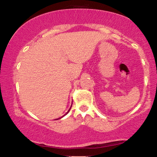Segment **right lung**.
<instances>
[{
	"mask_svg": "<svg viewBox=\"0 0 157 157\" xmlns=\"http://www.w3.org/2000/svg\"><path fill=\"white\" fill-rule=\"evenodd\" d=\"M70 109H69V110H70ZM69 110H68V112L66 113H68V111H69ZM58 119H60V118H58ZM58 119H57V120H58Z\"/></svg>",
	"mask_w": 157,
	"mask_h": 157,
	"instance_id": "1",
	"label": "right lung"
}]
</instances>
